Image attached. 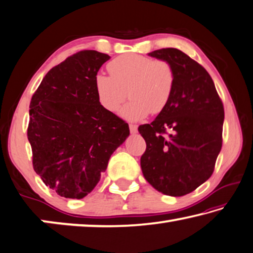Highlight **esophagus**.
Masks as SVG:
<instances>
[{
  "label": "esophagus",
  "instance_id": "34e87169",
  "mask_svg": "<svg viewBox=\"0 0 253 253\" xmlns=\"http://www.w3.org/2000/svg\"><path fill=\"white\" fill-rule=\"evenodd\" d=\"M129 127H130L131 133H136V131H138V126H136L135 124H129Z\"/></svg>",
  "mask_w": 253,
  "mask_h": 253
}]
</instances>
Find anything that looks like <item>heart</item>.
<instances>
[{
  "mask_svg": "<svg viewBox=\"0 0 253 253\" xmlns=\"http://www.w3.org/2000/svg\"><path fill=\"white\" fill-rule=\"evenodd\" d=\"M110 75L98 74L95 77V90L98 102L105 110H119L127 95L130 102L123 107L121 115L138 121L149 113L163 112L170 101L175 87V72L166 60L126 53L110 61Z\"/></svg>",
  "mask_w": 253,
  "mask_h": 253,
  "instance_id": "obj_1",
  "label": "heart"
}]
</instances>
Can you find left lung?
<instances>
[{
  "label": "left lung",
  "mask_w": 253,
  "mask_h": 253,
  "mask_svg": "<svg viewBox=\"0 0 253 253\" xmlns=\"http://www.w3.org/2000/svg\"><path fill=\"white\" fill-rule=\"evenodd\" d=\"M175 72V87L166 109L139 126L147 148L141 156L146 180L169 196L192 193L212 176L222 148L224 107L206 69L176 48L148 53Z\"/></svg>",
  "instance_id": "left-lung-1"
}]
</instances>
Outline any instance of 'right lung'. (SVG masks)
<instances>
[{
  "label": "right lung",
  "instance_id": "add662e5",
  "mask_svg": "<svg viewBox=\"0 0 253 253\" xmlns=\"http://www.w3.org/2000/svg\"><path fill=\"white\" fill-rule=\"evenodd\" d=\"M109 59L96 50L74 53L49 70L32 95L33 169L61 197L81 200L92 192L130 134L127 123L105 110L95 90V77Z\"/></svg>",
  "mask_w": 253,
  "mask_h": 253
}]
</instances>
